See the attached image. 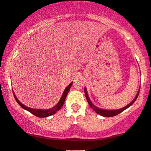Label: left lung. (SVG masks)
I'll return each mask as SVG.
<instances>
[{
  "label": "left lung",
  "mask_w": 151,
  "mask_h": 151,
  "mask_svg": "<svg viewBox=\"0 0 151 151\" xmlns=\"http://www.w3.org/2000/svg\"><path fill=\"white\" fill-rule=\"evenodd\" d=\"M84 92H85V94H86V99H87V101L88 102V104H89V105L90 107H91L93 110H94L96 113L100 114V115L103 116H106V117H110V116H115L116 114L121 113L122 112H123L124 110H125L126 109H127L128 108H129L130 106H132V104L134 101H135V100L137 99V98L138 97V95H139V91L137 92V95L135 97H134V99L132 100V101L130 102L129 104H128L127 106H125V107L122 108H120V109H118V110H104V109H101V108H97L96 106H95L92 103L91 101H90L89 97H88V92H87V90H86V88H84Z\"/></svg>",
  "instance_id": "obj_1"
}]
</instances>
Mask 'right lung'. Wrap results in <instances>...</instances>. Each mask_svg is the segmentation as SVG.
<instances>
[{"instance_id":"obj_1","label":"right lung","mask_w":151,"mask_h":151,"mask_svg":"<svg viewBox=\"0 0 151 151\" xmlns=\"http://www.w3.org/2000/svg\"><path fill=\"white\" fill-rule=\"evenodd\" d=\"M72 83H73V82H72L71 83H70L69 85H68L67 87H66L65 90H64L63 94H62V96H61V99H60V101L59 102H58V104H57V105H56L55 106H54L53 108H50V109H47V110L34 109V108H31L27 107V106H25V105H23V104H22L21 102H20L19 100L18 99L17 96H16L14 91H13V93H14V98H15L16 101H17V103L19 104V105L21 106V108H23V109L27 110V111H29V112H31L32 114H33L34 115L38 116V117H47V116H51V115H52V114H55L56 112L58 111V110L61 109V107L63 105L64 102H65V98H66V96H67V94L68 93V92H69L70 88H71V86H72Z\"/></svg>"}]
</instances>
